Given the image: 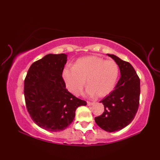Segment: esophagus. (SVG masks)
Segmentation results:
<instances>
[{
  "instance_id": "34e87169",
  "label": "esophagus",
  "mask_w": 160,
  "mask_h": 160,
  "mask_svg": "<svg viewBox=\"0 0 160 160\" xmlns=\"http://www.w3.org/2000/svg\"><path fill=\"white\" fill-rule=\"evenodd\" d=\"M94 104H95V102H92L87 101V105H88V106H91V105H93Z\"/></svg>"
}]
</instances>
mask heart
<instances>
[{
    "label": "heart",
    "instance_id": "b5f03b06",
    "mask_svg": "<svg viewBox=\"0 0 160 160\" xmlns=\"http://www.w3.org/2000/svg\"><path fill=\"white\" fill-rule=\"evenodd\" d=\"M119 75V67L113 60H105L98 56L78 59L73 68H65L62 76L66 87L75 96L79 95L85 85L90 96L104 97L113 90Z\"/></svg>",
    "mask_w": 160,
    "mask_h": 160
}]
</instances>
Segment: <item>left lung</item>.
I'll return each mask as SVG.
<instances>
[{"instance_id": "8db88e82", "label": "left lung", "mask_w": 160, "mask_h": 160, "mask_svg": "<svg viewBox=\"0 0 160 160\" xmlns=\"http://www.w3.org/2000/svg\"><path fill=\"white\" fill-rule=\"evenodd\" d=\"M120 68L121 77L115 89L100 102L104 111L95 118L96 123L107 132L120 131L133 119L140 104V80L131 64L113 54H108Z\"/></svg>"}]
</instances>
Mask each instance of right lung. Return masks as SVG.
I'll list each match as a JSON object with an SVG mask.
<instances>
[{"label": "right lung", "instance_id": "obj_1", "mask_svg": "<svg viewBox=\"0 0 160 160\" xmlns=\"http://www.w3.org/2000/svg\"><path fill=\"white\" fill-rule=\"evenodd\" d=\"M64 53L48 54L29 67L24 82L26 107L32 120L49 131L64 130L72 123L76 108L87 102L66 89L62 71Z\"/></svg>", "mask_w": 160, "mask_h": 160}]
</instances>
